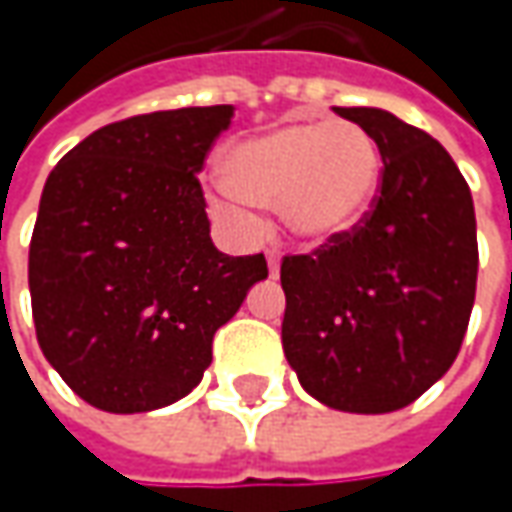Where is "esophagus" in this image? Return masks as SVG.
Instances as JSON below:
<instances>
[{
	"label": "esophagus",
	"mask_w": 512,
	"mask_h": 512,
	"mask_svg": "<svg viewBox=\"0 0 512 512\" xmlns=\"http://www.w3.org/2000/svg\"><path fill=\"white\" fill-rule=\"evenodd\" d=\"M267 267H270V276L276 279L279 276V250H267Z\"/></svg>",
	"instance_id": "esophagus-1"
}]
</instances>
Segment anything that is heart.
I'll use <instances>...</instances> for the list:
<instances>
[{
  "label": "heart",
  "mask_w": 512,
  "mask_h": 512,
  "mask_svg": "<svg viewBox=\"0 0 512 512\" xmlns=\"http://www.w3.org/2000/svg\"><path fill=\"white\" fill-rule=\"evenodd\" d=\"M227 182L210 190V207L236 225L256 205H279L287 230L322 245L353 230L382 182L376 139L353 122H293L245 139L222 159Z\"/></svg>",
  "instance_id": "b5f03b06"
}]
</instances>
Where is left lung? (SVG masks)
Masks as SVG:
<instances>
[{"instance_id":"obj_1","label":"left lung","mask_w":512,"mask_h":512,"mask_svg":"<svg viewBox=\"0 0 512 512\" xmlns=\"http://www.w3.org/2000/svg\"><path fill=\"white\" fill-rule=\"evenodd\" d=\"M336 113L376 139L382 182L353 230L282 259V344L313 399L390 413L459 356L479 273L473 196L430 133L379 108Z\"/></svg>"}]
</instances>
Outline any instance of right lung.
<instances>
[{"instance_id":"obj_1","label":"right lung","mask_w":512,"mask_h":512,"mask_svg":"<svg viewBox=\"0 0 512 512\" xmlns=\"http://www.w3.org/2000/svg\"><path fill=\"white\" fill-rule=\"evenodd\" d=\"M230 105L156 110L93 130L50 170L28 256L36 339L76 396L148 413L202 382L213 333L267 262L210 239L199 170Z\"/></svg>"}]
</instances>
